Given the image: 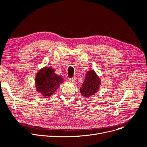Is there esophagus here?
<instances>
[{"mask_svg":"<svg viewBox=\"0 0 147 147\" xmlns=\"http://www.w3.org/2000/svg\"><path fill=\"white\" fill-rule=\"evenodd\" d=\"M69 80L70 81V82H74L76 80V77H73L72 78L69 79Z\"/></svg>","mask_w":147,"mask_h":147,"instance_id":"34e87169","label":"esophagus"}]
</instances>
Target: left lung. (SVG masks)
<instances>
[{
	"label": "left lung",
	"mask_w": 147,
	"mask_h": 147,
	"mask_svg": "<svg viewBox=\"0 0 147 147\" xmlns=\"http://www.w3.org/2000/svg\"><path fill=\"white\" fill-rule=\"evenodd\" d=\"M100 84L101 80L98 76L94 70H90L87 72L86 78L80 88L81 94L85 97L93 95L98 90Z\"/></svg>",
	"instance_id": "left-lung-1"
}]
</instances>
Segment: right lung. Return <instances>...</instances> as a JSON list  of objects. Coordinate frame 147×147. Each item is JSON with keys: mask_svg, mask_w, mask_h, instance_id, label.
Wrapping results in <instances>:
<instances>
[{"mask_svg": "<svg viewBox=\"0 0 147 147\" xmlns=\"http://www.w3.org/2000/svg\"><path fill=\"white\" fill-rule=\"evenodd\" d=\"M51 67H45L38 72L36 77V86L37 92L43 96H51L63 82V79L54 73Z\"/></svg>", "mask_w": 147, "mask_h": 147, "instance_id": "right-lung-1", "label": "right lung"}]
</instances>
